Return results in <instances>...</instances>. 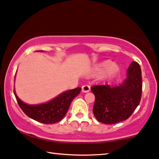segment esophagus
I'll list each match as a JSON object with an SVG mask.
<instances>
[{
	"label": "esophagus",
	"mask_w": 159,
	"mask_h": 159,
	"mask_svg": "<svg viewBox=\"0 0 159 159\" xmlns=\"http://www.w3.org/2000/svg\"><path fill=\"white\" fill-rule=\"evenodd\" d=\"M82 92H84V93L89 92L90 91V87L87 84L83 85L82 87Z\"/></svg>",
	"instance_id": "esophagus-1"
}]
</instances>
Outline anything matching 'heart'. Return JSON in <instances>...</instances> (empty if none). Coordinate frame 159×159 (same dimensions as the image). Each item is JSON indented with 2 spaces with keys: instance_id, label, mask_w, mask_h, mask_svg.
Here are the masks:
<instances>
[{
  "instance_id": "heart-1",
  "label": "heart",
  "mask_w": 159,
  "mask_h": 159,
  "mask_svg": "<svg viewBox=\"0 0 159 159\" xmlns=\"http://www.w3.org/2000/svg\"><path fill=\"white\" fill-rule=\"evenodd\" d=\"M106 69V75L108 76H112L118 71L119 67L116 63H111L110 61H105L98 64L94 67V71L97 73H101Z\"/></svg>"
}]
</instances>
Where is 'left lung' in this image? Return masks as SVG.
Listing matches in <instances>:
<instances>
[{"instance_id":"8db88e82","label":"left lung","mask_w":159,"mask_h":159,"mask_svg":"<svg viewBox=\"0 0 159 159\" xmlns=\"http://www.w3.org/2000/svg\"><path fill=\"white\" fill-rule=\"evenodd\" d=\"M91 90L95 96L93 113L98 121L115 124L127 120L141 100L142 82L139 65L132 62L127 70L125 80L118 86L95 85Z\"/></svg>"}]
</instances>
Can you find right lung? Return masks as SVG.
Segmentation results:
<instances>
[{
    "instance_id": "add662e5",
    "label": "right lung",
    "mask_w": 159,
    "mask_h": 159,
    "mask_svg": "<svg viewBox=\"0 0 159 159\" xmlns=\"http://www.w3.org/2000/svg\"><path fill=\"white\" fill-rule=\"evenodd\" d=\"M82 88L77 87L66 91L50 101L37 105H29L23 102L17 96L15 89L14 94L20 107L28 117L41 123L52 124L58 123L64 118L72 101L79 94Z\"/></svg>"
}]
</instances>
